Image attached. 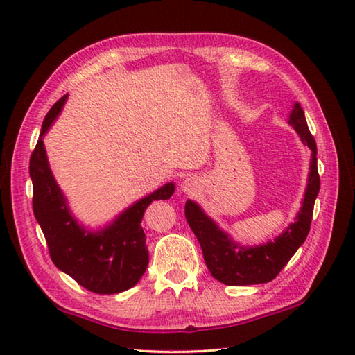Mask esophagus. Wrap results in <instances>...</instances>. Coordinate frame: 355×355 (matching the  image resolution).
Returning a JSON list of instances; mask_svg holds the SVG:
<instances>
[{
    "instance_id": "esophagus-1",
    "label": "esophagus",
    "mask_w": 355,
    "mask_h": 355,
    "mask_svg": "<svg viewBox=\"0 0 355 355\" xmlns=\"http://www.w3.org/2000/svg\"><path fill=\"white\" fill-rule=\"evenodd\" d=\"M201 189V182L197 177H189L182 182V191L186 195H195Z\"/></svg>"
}]
</instances>
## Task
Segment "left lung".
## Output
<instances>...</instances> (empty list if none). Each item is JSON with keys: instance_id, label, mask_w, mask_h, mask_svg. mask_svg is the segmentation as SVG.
Listing matches in <instances>:
<instances>
[{"instance_id": "left-lung-1", "label": "left lung", "mask_w": 355, "mask_h": 355, "mask_svg": "<svg viewBox=\"0 0 355 355\" xmlns=\"http://www.w3.org/2000/svg\"><path fill=\"white\" fill-rule=\"evenodd\" d=\"M288 125L299 134L300 141L310 148L311 158L302 206L296 214L294 223L286 225L281 235L273 241H267L266 244L243 245L224 232L198 202L186 201V220L201 245L210 275L225 285H254L273 281L297 248L304 244L310 232L314 201L320 189V178L318 172V146L308 130L304 110L300 108L299 102L293 103Z\"/></svg>"}]
</instances>
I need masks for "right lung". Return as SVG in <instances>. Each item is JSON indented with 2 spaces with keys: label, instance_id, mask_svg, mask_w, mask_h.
I'll return each mask as SVG.
<instances>
[{
  "label": "right lung",
  "instance_id": "obj_1",
  "mask_svg": "<svg viewBox=\"0 0 355 355\" xmlns=\"http://www.w3.org/2000/svg\"><path fill=\"white\" fill-rule=\"evenodd\" d=\"M69 96L59 99L45 116L40 139L30 157L33 214L47 241L51 261L84 288L97 294L130 290L146 271L149 253L141 218L153 201L169 200L175 183H166L137 200L114 220L97 229L78 221L50 169L44 135L61 114Z\"/></svg>",
  "mask_w": 355,
  "mask_h": 355
}]
</instances>
